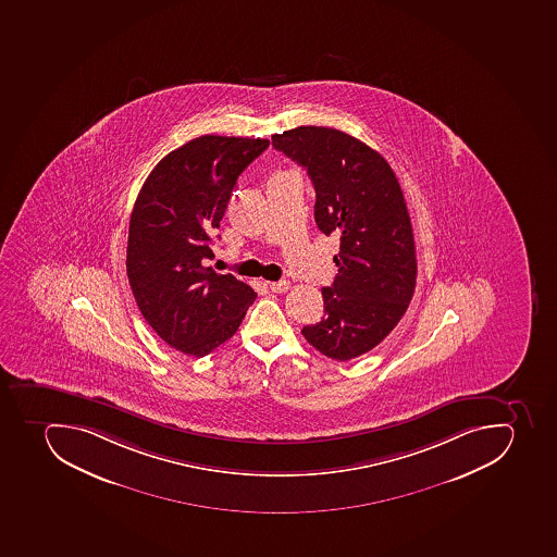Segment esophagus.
I'll return each instance as SVG.
<instances>
[{
  "label": "esophagus",
  "instance_id": "34e87169",
  "mask_svg": "<svg viewBox=\"0 0 557 557\" xmlns=\"http://www.w3.org/2000/svg\"><path fill=\"white\" fill-rule=\"evenodd\" d=\"M268 287H270V289H272V293H285V290L289 289L290 282L289 281L268 282Z\"/></svg>",
  "mask_w": 557,
  "mask_h": 557
}]
</instances>
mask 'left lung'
<instances>
[{
  "label": "left lung",
  "instance_id": "1",
  "mask_svg": "<svg viewBox=\"0 0 557 557\" xmlns=\"http://www.w3.org/2000/svg\"><path fill=\"white\" fill-rule=\"evenodd\" d=\"M272 140L307 169L319 230L341 238L324 315L301 333L327 358L352 360L388 337L414 293L417 250L403 188L377 151L337 128L296 126Z\"/></svg>",
  "mask_w": 557,
  "mask_h": 557
}]
</instances>
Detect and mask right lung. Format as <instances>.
<instances>
[{"mask_svg":"<svg viewBox=\"0 0 557 557\" xmlns=\"http://www.w3.org/2000/svg\"><path fill=\"white\" fill-rule=\"evenodd\" d=\"M268 139L201 136L154 165L132 210L126 275L143 318L169 346L210 355L256 299L250 285L205 267L236 180Z\"/></svg>","mask_w":557,"mask_h":557,"instance_id":"add662e5","label":"right lung"}]
</instances>
